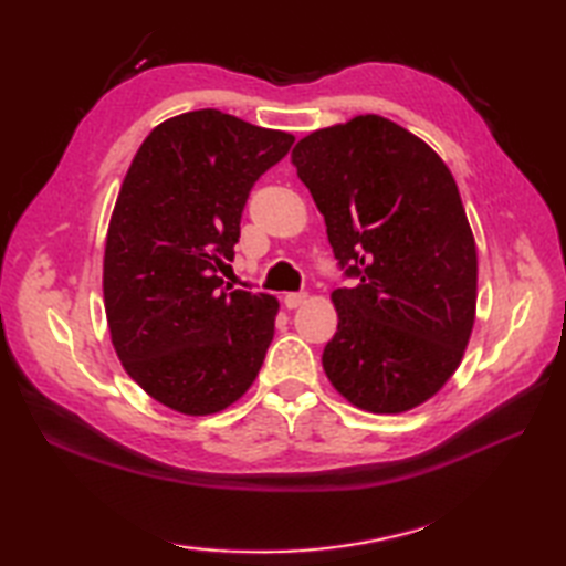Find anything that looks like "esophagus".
Returning <instances> with one entry per match:
<instances>
[{
  "label": "esophagus",
  "mask_w": 566,
  "mask_h": 566,
  "mask_svg": "<svg viewBox=\"0 0 566 566\" xmlns=\"http://www.w3.org/2000/svg\"><path fill=\"white\" fill-rule=\"evenodd\" d=\"M308 302V294L306 292H290L284 296V304H286V308H298V306H304Z\"/></svg>",
  "instance_id": "34e87169"
}]
</instances>
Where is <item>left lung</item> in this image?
Wrapping results in <instances>:
<instances>
[{
	"mask_svg": "<svg viewBox=\"0 0 566 566\" xmlns=\"http://www.w3.org/2000/svg\"><path fill=\"white\" fill-rule=\"evenodd\" d=\"M292 163L359 280L331 294L323 369L363 411H411L454 375L474 328L476 243L450 167L377 114L314 130Z\"/></svg>",
	"mask_w": 566,
	"mask_h": 566,
	"instance_id": "obj_1",
	"label": "left lung"
}]
</instances>
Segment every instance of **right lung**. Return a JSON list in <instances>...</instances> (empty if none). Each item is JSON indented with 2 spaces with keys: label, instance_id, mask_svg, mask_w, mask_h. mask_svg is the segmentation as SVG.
Here are the masks:
<instances>
[{
  "label": "right lung",
  "instance_id": "right-lung-1",
  "mask_svg": "<svg viewBox=\"0 0 566 566\" xmlns=\"http://www.w3.org/2000/svg\"><path fill=\"white\" fill-rule=\"evenodd\" d=\"M292 134L219 109L167 118L140 143L104 245V308L128 377L185 416L235 403L268 355L280 302L223 286L252 185Z\"/></svg>",
  "mask_w": 566,
  "mask_h": 566
}]
</instances>
